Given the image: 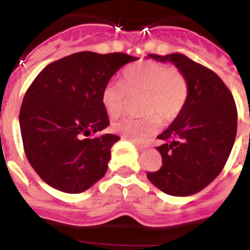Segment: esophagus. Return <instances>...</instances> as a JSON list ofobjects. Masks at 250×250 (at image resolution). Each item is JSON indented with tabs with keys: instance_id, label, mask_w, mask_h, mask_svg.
<instances>
[{
	"instance_id": "1",
	"label": "esophagus",
	"mask_w": 250,
	"mask_h": 250,
	"mask_svg": "<svg viewBox=\"0 0 250 250\" xmlns=\"http://www.w3.org/2000/svg\"><path fill=\"white\" fill-rule=\"evenodd\" d=\"M131 141L134 143V146L137 147L138 149H141V151H142V149H146V148H147V145H146V143L138 142V141H136V140H131Z\"/></svg>"
}]
</instances>
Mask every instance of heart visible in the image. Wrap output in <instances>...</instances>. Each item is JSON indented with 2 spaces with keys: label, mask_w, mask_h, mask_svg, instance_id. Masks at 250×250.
I'll use <instances>...</instances> for the list:
<instances>
[{
  "label": "heart",
  "mask_w": 250,
  "mask_h": 250,
  "mask_svg": "<svg viewBox=\"0 0 250 250\" xmlns=\"http://www.w3.org/2000/svg\"><path fill=\"white\" fill-rule=\"evenodd\" d=\"M123 85L108 83L102 89V105L110 117H118L128 95H142L141 112L145 116L123 117L112 123V129L132 140H145L155 133L162 122H171L185 107L188 80L176 68L156 62H141L123 70Z\"/></svg>",
  "instance_id": "obj_1"
}]
</instances>
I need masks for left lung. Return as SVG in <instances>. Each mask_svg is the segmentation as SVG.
<instances>
[{
    "mask_svg": "<svg viewBox=\"0 0 250 250\" xmlns=\"http://www.w3.org/2000/svg\"><path fill=\"white\" fill-rule=\"evenodd\" d=\"M157 62H172L188 80L185 107L166 131L157 136L162 157L147 177L172 196L194 195L224 168L236 137L238 112L233 94L210 69L184 54H149Z\"/></svg>",
    "mask_w": 250,
    "mask_h": 250,
    "instance_id": "8db88e82",
    "label": "left lung"
}]
</instances>
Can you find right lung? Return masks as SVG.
Wrapping results in <instances>:
<instances>
[{"mask_svg": "<svg viewBox=\"0 0 250 250\" xmlns=\"http://www.w3.org/2000/svg\"><path fill=\"white\" fill-rule=\"evenodd\" d=\"M134 60L123 53L80 51L51 62L35 78L21 104L20 129L26 157L47 185L80 194L105 175L119 137H86L109 125L102 89Z\"/></svg>", "mask_w": 250, "mask_h": 250, "instance_id": "1", "label": "right lung"}]
</instances>
